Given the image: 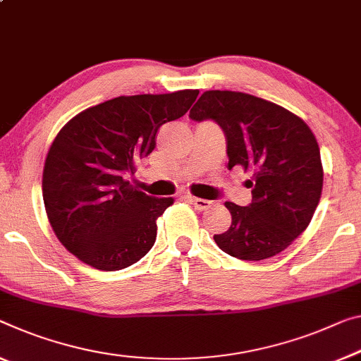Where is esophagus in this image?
<instances>
[{
    "instance_id": "obj_1",
    "label": "esophagus",
    "mask_w": 361,
    "mask_h": 361,
    "mask_svg": "<svg viewBox=\"0 0 361 361\" xmlns=\"http://www.w3.org/2000/svg\"><path fill=\"white\" fill-rule=\"evenodd\" d=\"M190 202L195 204V208L200 209V212H203V209H208L209 207H212L213 202L212 200H204V198H197V197H187Z\"/></svg>"
}]
</instances>
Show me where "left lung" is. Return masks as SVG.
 Here are the masks:
<instances>
[{
    "mask_svg": "<svg viewBox=\"0 0 361 361\" xmlns=\"http://www.w3.org/2000/svg\"><path fill=\"white\" fill-rule=\"evenodd\" d=\"M190 119L224 130L227 168L252 171V203L226 202L232 224L214 242L231 257L259 262L286 250L307 229L323 190L318 142L305 121L279 104L242 92L208 90Z\"/></svg>",
    "mask_w": 361,
    "mask_h": 361,
    "instance_id": "1",
    "label": "left lung"
}]
</instances>
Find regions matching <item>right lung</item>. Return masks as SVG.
<instances>
[{"mask_svg": "<svg viewBox=\"0 0 361 361\" xmlns=\"http://www.w3.org/2000/svg\"><path fill=\"white\" fill-rule=\"evenodd\" d=\"M198 90L118 97L74 116L43 168V202L54 234L92 268L119 271L145 257L157 219L174 203L124 179L157 147L159 127L184 116Z\"/></svg>", "mask_w": 361, "mask_h": 361, "instance_id": "1", "label": "right lung"}]
</instances>
